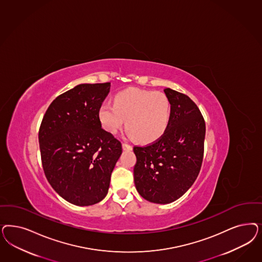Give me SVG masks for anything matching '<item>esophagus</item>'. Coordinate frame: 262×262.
Instances as JSON below:
<instances>
[{"label":"esophagus","instance_id":"esophagus-1","mask_svg":"<svg viewBox=\"0 0 262 262\" xmlns=\"http://www.w3.org/2000/svg\"><path fill=\"white\" fill-rule=\"evenodd\" d=\"M122 148H123V150H131L133 147H132V145H130V144L123 143V144H122Z\"/></svg>","mask_w":262,"mask_h":262}]
</instances>
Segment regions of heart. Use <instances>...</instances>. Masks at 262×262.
I'll return each mask as SVG.
<instances>
[{"instance_id": "1", "label": "heart", "mask_w": 262, "mask_h": 262, "mask_svg": "<svg viewBox=\"0 0 262 262\" xmlns=\"http://www.w3.org/2000/svg\"><path fill=\"white\" fill-rule=\"evenodd\" d=\"M98 117L110 133H117L125 124L128 134L140 143L159 139L169 126L170 104L165 93L128 89L118 93L115 106L103 103Z\"/></svg>"}]
</instances>
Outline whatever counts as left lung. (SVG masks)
Listing matches in <instances>:
<instances>
[{"instance_id": "8db88e82", "label": "left lung", "mask_w": 262, "mask_h": 262, "mask_svg": "<svg viewBox=\"0 0 262 262\" xmlns=\"http://www.w3.org/2000/svg\"><path fill=\"white\" fill-rule=\"evenodd\" d=\"M164 92L170 104L166 132L151 144L135 145L136 189L150 203H172L194 184L202 168L205 121L189 96L171 89Z\"/></svg>"}]
</instances>
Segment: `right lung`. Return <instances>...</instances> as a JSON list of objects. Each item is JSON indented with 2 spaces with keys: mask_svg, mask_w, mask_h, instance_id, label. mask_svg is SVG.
Listing matches in <instances>:
<instances>
[{
  "mask_svg": "<svg viewBox=\"0 0 262 262\" xmlns=\"http://www.w3.org/2000/svg\"><path fill=\"white\" fill-rule=\"evenodd\" d=\"M110 83L78 84L59 95L46 111L38 132L43 170L68 203L89 206L108 193L121 143L104 130L98 111Z\"/></svg>",
  "mask_w": 262,
  "mask_h": 262,
  "instance_id": "right-lung-1",
  "label": "right lung"
}]
</instances>
